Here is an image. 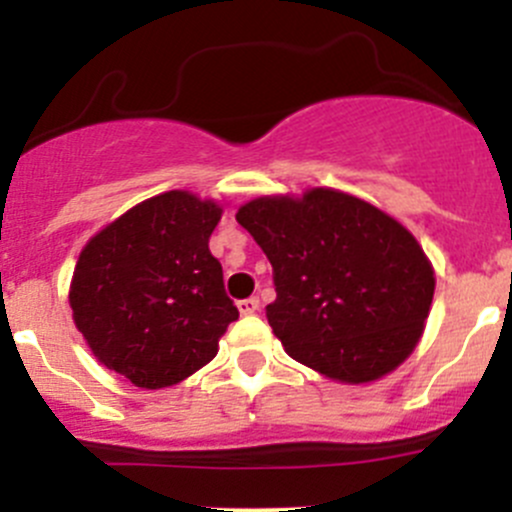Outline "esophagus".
<instances>
[{
	"instance_id": "esophagus-1",
	"label": "esophagus",
	"mask_w": 512,
	"mask_h": 512,
	"mask_svg": "<svg viewBox=\"0 0 512 512\" xmlns=\"http://www.w3.org/2000/svg\"><path fill=\"white\" fill-rule=\"evenodd\" d=\"M237 309H240V314H255L257 309H260V299L257 297L240 299V302H237Z\"/></svg>"
}]
</instances>
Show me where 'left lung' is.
Here are the masks:
<instances>
[{"instance_id":"8db88e82","label":"left lung","mask_w":512,"mask_h":512,"mask_svg":"<svg viewBox=\"0 0 512 512\" xmlns=\"http://www.w3.org/2000/svg\"><path fill=\"white\" fill-rule=\"evenodd\" d=\"M235 218L270 260L267 322L292 359L361 384L414 352L436 280L404 225L327 188L252 200Z\"/></svg>"}]
</instances>
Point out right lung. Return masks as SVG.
Segmentation results:
<instances>
[{
  "instance_id": "obj_1",
  "label": "right lung",
  "mask_w": 512,
  "mask_h": 512,
  "mask_svg": "<svg viewBox=\"0 0 512 512\" xmlns=\"http://www.w3.org/2000/svg\"><path fill=\"white\" fill-rule=\"evenodd\" d=\"M223 210L185 190L136 205L81 252L69 302L103 366L163 389L208 364L237 319L208 240Z\"/></svg>"
}]
</instances>
